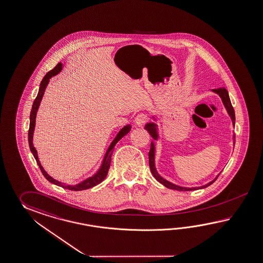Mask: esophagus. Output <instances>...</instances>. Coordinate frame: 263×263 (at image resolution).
Wrapping results in <instances>:
<instances>
[{
  "label": "esophagus",
  "instance_id": "34e87169",
  "mask_svg": "<svg viewBox=\"0 0 263 263\" xmlns=\"http://www.w3.org/2000/svg\"><path fill=\"white\" fill-rule=\"evenodd\" d=\"M148 121H149L148 116L146 115V114H143V113H141V114L137 115V117L135 118V122H136L139 126L144 125Z\"/></svg>",
  "mask_w": 263,
  "mask_h": 263
}]
</instances>
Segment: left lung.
<instances>
[{
    "label": "left lung",
    "mask_w": 263,
    "mask_h": 263,
    "mask_svg": "<svg viewBox=\"0 0 263 263\" xmlns=\"http://www.w3.org/2000/svg\"><path fill=\"white\" fill-rule=\"evenodd\" d=\"M214 92L218 93V95L221 98L223 104H224L225 108L227 109V112L228 114L230 115L231 119H232V122L233 124L235 125V122H236V117H235V110L234 107L232 106V103H231L230 98L228 95V91L225 89V88H218V89L213 90ZM157 125L155 123H147L145 125V129L149 132V134L151 135V137L157 140L158 139V133H157ZM234 141H236V136L234 135L233 137ZM149 156V166H150V170H151V173L153 174V176L155 177V179H157L159 182H160L161 184H163L164 186H166L167 188H170V189H174V190H178V191H191V190H196V189H200V188H205L207 186L211 185L212 183L218 179V177L214 180H212L211 182H209L208 184L206 185L201 186V187H195V188H186V187H180V186L176 185L173 184L171 182H169L166 179L161 178L160 175L157 172L156 170V167H155V145L154 142H151V147H150V151L148 153Z\"/></svg>",
    "instance_id": "1"
}]
</instances>
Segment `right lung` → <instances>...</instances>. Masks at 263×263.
Segmentation results:
<instances>
[{
	"mask_svg": "<svg viewBox=\"0 0 263 263\" xmlns=\"http://www.w3.org/2000/svg\"><path fill=\"white\" fill-rule=\"evenodd\" d=\"M62 69H63V64L60 63V64H57L52 70L47 72L46 75H45L44 79H43V81L41 82L40 88H39L38 95L36 97L35 101L33 102L32 109H31V112H30V124H29V130H28V142H29V148H30V150H31V152H32L35 160H36L37 163H38L39 167H40L42 173L45 176V179H47L48 181H50L51 183H54V184H56V185L61 186V187H64L65 189L72 190V191H82V190H85V189H88V188H91V187H94V186L97 185V184L101 183L103 179H105V177L107 176V173H108L109 168H110V164H111V156H112V153H113V151H114L116 143L120 141L122 137H124L125 135L128 133L129 131L131 130V126H130V125L124 126V127L119 132V134L117 135L115 140L112 141L111 145L109 146L108 150H107V152H106V154H105L102 167H101L100 170L97 172L96 175H94L93 177H90V178L85 179L83 182L79 183L77 185H65L64 183H62V182H60L58 180H56V179L51 178L48 174L45 172V170H44V168L42 166V164L40 163V160H39L38 159V155H37V151H36L35 147L33 146V132H34V128H35L36 115H37L39 105H40V103H41V101H42V98L44 96L45 87H46V85L49 83V79H51L53 76L57 75L59 72H61Z\"/></svg>",
	"mask_w": 263,
	"mask_h": 263,
	"instance_id": "right-lung-1",
	"label": "right lung"
}]
</instances>
